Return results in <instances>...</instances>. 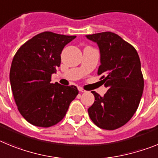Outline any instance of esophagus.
Segmentation results:
<instances>
[{
    "instance_id": "obj_1",
    "label": "esophagus",
    "mask_w": 158,
    "mask_h": 158,
    "mask_svg": "<svg viewBox=\"0 0 158 158\" xmlns=\"http://www.w3.org/2000/svg\"><path fill=\"white\" fill-rule=\"evenodd\" d=\"M79 91H81V92H87V90H85L84 89L82 88V87H79Z\"/></svg>"
}]
</instances>
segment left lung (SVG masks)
<instances>
[{"instance_id":"left-lung-1","label":"left lung","mask_w":158,"mask_h":158,"mask_svg":"<svg viewBox=\"0 0 158 158\" xmlns=\"http://www.w3.org/2000/svg\"><path fill=\"white\" fill-rule=\"evenodd\" d=\"M98 44L102 75L107 92L100 96L95 91L94 102L88 114L99 128L114 130L127 124L136 112L144 89V79L139 56L134 47L111 31L87 35Z\"/></svg>"}]
</instances>
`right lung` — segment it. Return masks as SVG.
<instances>
[{
    "label": "right lung",
    "mask_w": 158,
    "mask_h": 158,
    "mask_svg": "<svg viewBox=\"0 0 158 158\" xmlns=\"http://www.w3.org/2000/svg\"><path fill=\"white\" fill-rule=\"evenodd\" d=\"M76 37L44 31L22 44L10 68L11 88L20 114L31 125L50 127L67 114L79 94L75 86L51 83L66 44Z\"/></svg>",
    "instance_id": "right-lung-1"
}]
</instances>
